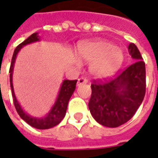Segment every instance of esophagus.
Instances as JSON below:
<instances>
[{"mask_svg":"<svg viewBox=\"0 0 158 158\" xmlns=\"http://www.w3.org/2000/svg\"><path fill=\"white\" fill-rule=\"evenodd\" d=\"M88 82V80L85 79V78H79L78 79V82H77V85H81L83 84H86V83Z\"/></svg>","mask_w":158,"mask_h":158,"instance_id":"esophagus-1","label":"esophagus"}]
</instances>
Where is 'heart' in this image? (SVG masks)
I'll return each instance as SVG.
<instances>
[{"label":"heart","mask_w":158,"mask_h":158,"mask_svg":"<svg viewBox=\"0 0 158 158\" xmlns=\"http://www.w3.org/2000/svg\"><path fill=\"white\" fill-rule=\"evenodd\" d=\"M81 59L89 62V73L96 78L103 79L112 76L122 65L123 55L111 43L92 41L82 43L77 49ZM79 64L78 59H74Z\"/></svg>","instance_id":"1"}]
</instances>
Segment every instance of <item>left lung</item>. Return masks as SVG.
Here are the masks:
<instances>
[{"mask_svg":"<svg viewBox=\"0 0 158 158\" xmlns=\"http://www.w3.org/2000/svg\"><path fill=\"white\" fill-rule=\"evenodd\" d=\"M129 52L136 62L129 66L116 78L93 80L89 109L96 122L109 128H116L128 122L146 94V66L135 44L129 45Z\"/></svg>","mask_w":158,"mask_h":158,"instance_id":"left-lung-1","label":"left lung"}]
</instances>
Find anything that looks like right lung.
<instances>
[{
	"label": "right lung",
	"instance_id": "right-lung-1",
	"mask_svg": "<svg viewBox=\"0 0 158 158\" xmlns=\"http://www.w3.org/2000/svg\"><path fill=\"white\" fill-rule=\"evenodd\" d=\"M39 40L40 37L38 36V33H34L33 35L29 36L28 39H26L24 41L22 42L21 44H19L16 47L14 52H13L12 62H11V66H10V70H9V73H10V85H11V89H12V95L14 106H15V108L19 113V115L21 117V118L23 119L27 123H29V125L35 128V129H47L57 125L65 117L69 99L71 98L73 93L75 89L77 80L76 79L75 80H69V79L63 80L55 104L52 106V108L46 116L43 117V118H34V117L29 116V114H27L23 110L21 106L19 105V102L16 99L14 90H13V85H12L13 66H14L17 55L23 46L30 44V43H33V42L39 41Z\"/></svg>",
	"mask_w": 158,
	"mask_h": 158
}]
</instances>
